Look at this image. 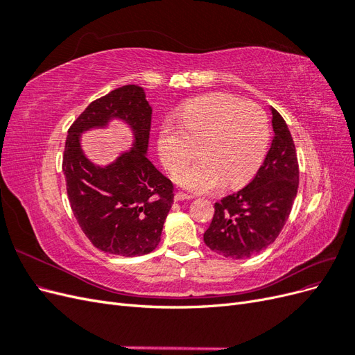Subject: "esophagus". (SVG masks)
Returning <instances> with one entry per match:
<instances>
[{
    "label": "esophagus",
    "instance_id": "1",
    "mask_svg": "<svg viewBox=\"0 0 355 355\" xmlns=\"http://www.w3.org/2000/svg\"><path fill=\"white\" fill-rule=\"evenodd\" d=\"M192 196L185 194V192H176L175 194V201H184V200H191Z\"/></svg>",
    "mask_w": 355,
    "mask_h": 355
}]
</instances>
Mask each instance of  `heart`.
Masks as SVG:
<instances>
[{"label":"heart","mask_w":355,"mask_h":355,"mask_svg":"<svg viewBox=\"0 0 355 355\" xmlns=\"http://www.w3.org/2000/svg\"><path fill=\"white\" fill-rule=\"evenodd\" d=\"M178 123L166 121L161 127L158 154L167 170H175L199 146L200 159L173 175L178 185L194 192L216 191L223 182L230 187L244 184L261 167L270 142L265 111L228 93L185 103Z\"/></svg>","instance_id":"heart-1"}]
</instances>
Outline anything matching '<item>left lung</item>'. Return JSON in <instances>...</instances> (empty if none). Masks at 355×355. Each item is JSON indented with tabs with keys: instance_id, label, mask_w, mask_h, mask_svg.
Masks as SVG:
<instances>
[{
	"instance_id": "left-lung-1",
	"label": "left lung",
	"mask_w": 355,
	"mask_h": 355,
	"mask_svg": "<svg viewBox=\"0 0 355 355\" xmlns=\"http://www.w3.org/2000/svg\"><path fill=\"white\" fill-rule=\"evenodd\" d=\"M274 139L249 185L214 202V214L202 239L210 250L245 259L272 244L292 211L299 185L293 137L284 118L271 108Z\"/></svg>"
}]
</instances>
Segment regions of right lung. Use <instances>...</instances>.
Masks as SVG:
<instances>
[{
    "label": "right lung",
    "mask_w": 355,
    "mask_h": 355,
    "mask_svg": "<svg viewBox=\"0 0 355 355\" xmlns=\"http://www.w3.org/2000/svg\"><path fill=\"white\" fill-rule=\"evenodd\" d=\"M151 114L144 89L128 84L93 101L68 130L62 170L71 209L85 237L105 253L153 252L173 204V184L146 158ZM111 117L129 123L135 145L112 165L98 168L83 157L79 135Z\"/></svg>",
    "instance_id": "add662e5"
}]
</instances>
